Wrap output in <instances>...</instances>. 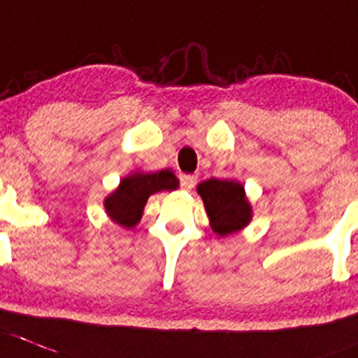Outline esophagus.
Instances as JSON below:
<instances>
[{
    "label": "esophagus",
    "mask_w": 358,
    "mask_h": 358,
    "mask_svg": "<svg viewBox=\"0 0 358 358\" xmlns=\"http://www.w3.org/2000/svg\"><path fill=\"white\" fill-rule=\"evenodd\" d=\"M196 176L192 175H182L180 176V185H182L183 190H192L196 185Z\"/></svg>",
    "instance_id": "1"
}]
</instances>
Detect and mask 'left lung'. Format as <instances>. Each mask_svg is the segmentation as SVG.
Here are the masks:
<instances>
[{
  "mask_svg": "<svg viewBox=\"0 0 358 358\" xmlns=\"http://www.w3.org/2000/svg\"><path fill=\"white\" fill-rule=\"evenodd\" d=\"M210 228L215 235L228 236L242 231L252 220V205L245 194V187L235 178H210L198 185Z\"/></svg>",
  "mask_w": 358,
  "mask_h": 358,
  "instance_id": "8db88e82",
  "label": "left lung"
}]
</instances>
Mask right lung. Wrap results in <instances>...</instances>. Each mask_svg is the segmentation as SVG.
<instances>
[{"label":"right lung","mask_w":358,"mask_h":358,"mask_svg":"<svg viewBox=\"0 0 358 358\" xmlns=\"http://www.w3.org/2000/svg\"><path fill=\"white\" fill-rule=\"evenodd\" d=\"M180 180L171 169L155 173L132 171L120 180V185L103 198V210L115 224L132 229L139 224L148 198L162 190H176Z\"/></svg>","instance_id":"obj_1"}]
</instances>
